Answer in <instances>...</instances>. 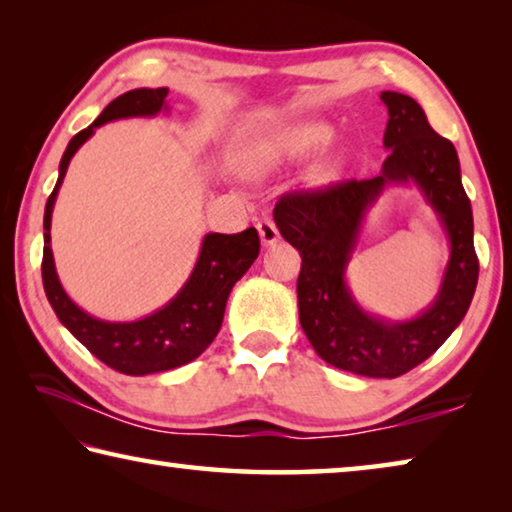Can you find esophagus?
Listing matches in <instances>:
<instances>
[{"label":"esophagus","instance_id":"obj_1","mask_svg":"<svg viewBox=\"0 0 512 512\" xmlns=\"http://www.w3.org/2000/svg\"><path fill=\"white\" fill-rule=\"evenodd\" d=\"M257 232H259V239H262V246H273L280 241V232H277L275 223L271 219H262L257 223Z\"/></svg>","mask_w":512,"mask_h":512}]
</instances>
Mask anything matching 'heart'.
<instances>
[{"mask_svg":"<svg viewBox=\"0 0 512 512\" xmlns=\"http://www.w3.org/2000/svg\"><path fill=\"white\" fill-rule=\"evenodd\" d=\"M334 142V128L323 119H305L298 124L282 128L268 137L262 144L255 146L250 155V164L259 171H271L287 164L305 162L325 151ZM339 169V162L329 160L320 167V176H332Z\"/></svg>","mask_w":512,"mask_h":512,"instance_id":"b5f03b06","label":"heart"}]
</instances>
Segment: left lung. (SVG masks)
I'll return each instance as SVG.
<instances>
[{"label": "left lung", "mask_w": 512, "mask_h": 512, "mask_svg": "<svg viewBox=\"0 0 512 512\" xmlns=\"http://www.w3.org/2000/svg\"><path fill=\"white\" fill-rule=\"evenodd\" d=\"M388 108L379 176L320 192L289 194L273 219L302 257L298 311L311 348L329 366L361 377H400L429 359L461 325L479 280L472 205L454 144L429 126L424 110L400 92H381ZM388 186H415L444 228L450 257L437 298L420 315L391 321L370 315L347 284L362 225Z\"/></svg>", "instance_id": "left-lung-1"}]
</instances>
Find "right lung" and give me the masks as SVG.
Wrapping results in <instances>:
<instances>
[{
  "instance_id": "add662e5",
  "label": "right lung",
  "mask_w": 512,
  "mask_h": 512,
  "mask_svg": "<svg viewBox=\"0 0 512 512\" xmlns=\"http://www.w3.org/2000/svg\"><path fill=\"white\" fill-rule=\"evenodd\" d=\"M167 88H137L124 92L103 108L101 115L69 140L60 158L58 180L45 207V250H42V284L51 309L60 323L76 341L83 343L94 357L112 370L124 375L142 377L153 372L173 370L194 361L219 334L225 302L235 284L244 277L259 255V237L255 228L239 235L207 232L201 241L196 264L187 282L167 305L151 311L149 316L135 320H103L88 314L67 296L56 273L54 253H51V214L56 196L63 185L69 162L76 151L90 140L97 128L108 121L133 117H158L169 112Z\"/></svg>"
}]
</instances>
